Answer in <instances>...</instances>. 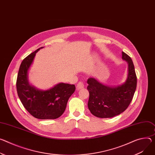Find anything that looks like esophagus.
Returning <instances> with one entry per match:
<instances>
[{
	"label": "esophagus",
	"mask_w": 155,
	"mask_h": 155,
	"mask_svg": "<svg viewBox=\"0 0 155 155\" xmlns=\"http://www.w3.org/2000/svg\"><path fill=\"white\" fill-rule=\"evenodd\" d=\"M78 90L80 89H82L84 88V83H83V81H80L78 82V83L77 84V87Z\"/></svg>",
	"instance_id": "1"
}]
</instances>
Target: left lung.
Wrapping results in <instances>:
<instances>
[{
  "instance_id": "obj_1",
  "label": "left lung",
  "mask_w": 155,
  "mask_h": 155,
  "mask_svg": "<svg viewBox=\"0 0 155 155\" xmlns=\"http://www.w3.org/2000/svg\"><path fill=\"white\" fill-rule=\"evenodd\" d=\"M122 58L128 63V75L126 81L117 87L104 85L94 78L87 80L90 93L88 107L91 113L100 118H110L117 116L128 107L137 88V76L132 59L122 52Z\"/></svg>"
}]
</instances>
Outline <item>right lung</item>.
Returning <instances> with one entry per match:
<instances>
[{
	"label": "right lung",
	"mask_w": 155,
	"mask_h": 155,
	"mask_svg": "<svg viewBox=\"0 0 155 155\" xmlns=\"http://www.w3.org/2000/svg\"><path fill=\"white\" fill-rule=\"evenodd\" d=\"M43 48L38 49L22 61L17 76V90L21 103L31 115L39 119H55L64 113L75 86L60 83L48 90H41L30 85L28 79V70L36 52Z\"/></svg>",
	"instance_id": "right-lung-1"
}]
</instances>
